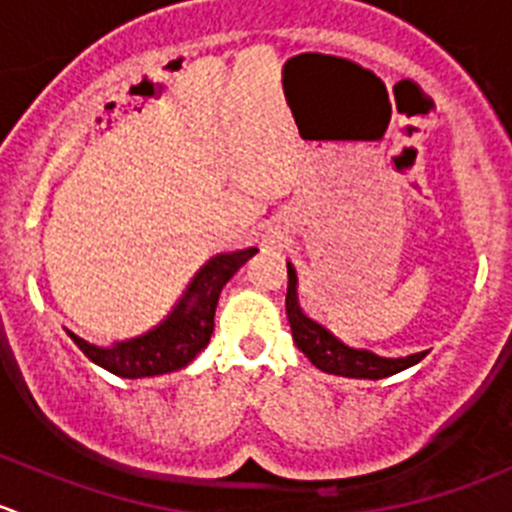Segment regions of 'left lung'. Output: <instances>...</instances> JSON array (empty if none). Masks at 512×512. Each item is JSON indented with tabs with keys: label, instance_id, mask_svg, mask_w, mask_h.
Masks as SVG:
<instances>
[{
	"label": "left lung",
	"instance_id": "obj_1",
	"mask_svg": "<svg viewBox=\"0 0 512 512\" xmlns=\"http://www.w3.org/2000/svg\"><path fill=\"white\" fill-rule=\"evenodd\" d=\"M287 277H290V282H287L285 307L287 320H290L292 327V340H295V345L305 352V357L317 370L342 377L380 380V377H390L423 360L425 352L408 357H380L370 350H357V347L340 342L330 330L317 325L315 320H310L300 310V305H297V275L290 262H287Z\"/></svg>",
	"mask_w": 512,
	"mask_h": 512
}]
</instances>
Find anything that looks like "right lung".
<instances>
[{
  "label": "right lung",
  "instance_id": "right-lung-1",
  "mask_svg": "<svg viewBox=\"0 0 512 512\" xmlns=\"http://www.w3.org/2000/svg\"><path fill=\"white\" fill-rule=\"evenodd\" d=\"M255 252V247H247V250L225 252V255L212 257L192 277L190 287L180 297V302L172 307L170 315L160 325L152 327L150 332H145V335L114 342L109 347L92 345V342L82 340L74 332H67V335L72 337L74 345L94 365L104 367L112 375L137 380V377H155L165 375V372L182 370L210 342L212 330H215V310L222 287L227 285V280Z\"/></svg>",
  "mask_w": 512,
  "mask_h": 512
}]
</instances>
